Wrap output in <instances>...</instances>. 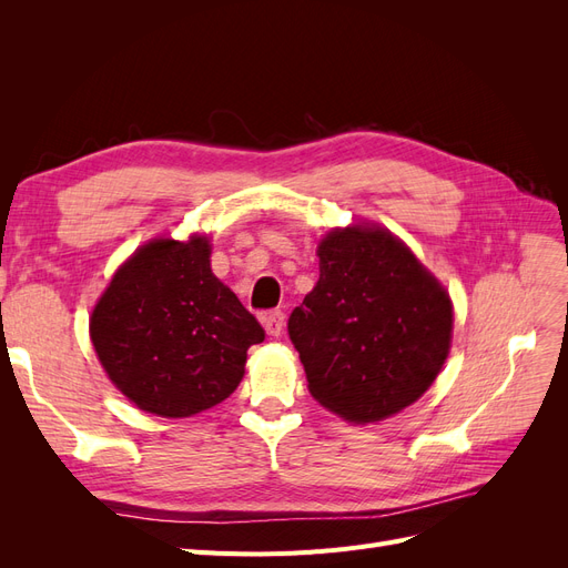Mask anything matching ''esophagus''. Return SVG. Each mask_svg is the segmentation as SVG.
Masks as SVG:
<instances>
[{
    "instance_id": "34e87169",
    "label": "esophagus",
    "mask_w": 568,
    "mask_h": 568,
    "mask_svg": "<svg viewBox=\"0 0 568 568\" xmlns=\"http://www.w3.org/2000/svg\"><path fill=\"white\" fill-rule=\"evenodd\" d=\"M261 322H263V326H265L267 336H280L282 329H284V313H282V311L265 313V315L261 317Z\"/></svg>"
}]
</instances>
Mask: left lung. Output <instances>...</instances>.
<instances>
[{
  "label": "left lung",
  "instance_id": "8db88e82",
  "mask_svg": "<svg viewBox=\"0 0 568 568\" xmlns=\"http://www.w3.org/2000/svg\"><path fill=\"white\" fill-rule=\"evenodd\" d=\"M320 280L288 317L313 398L353 424L422 398L450 353L453 301L398 236L379 225L332 230Z\"/></svg>",
  "mask_w": 568,
  "mask_h": 568
}]
</instances>
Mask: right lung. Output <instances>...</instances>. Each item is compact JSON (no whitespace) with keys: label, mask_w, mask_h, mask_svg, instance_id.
Listing matches in <instances>:
<instances>
[{"label":"right lung","mask_w":568,"mask_h":568,"mask_svg":"<svg viewBox=\"0 0 568 568\" xmlns=\"http://www.w3.org/2000/svg\"><path fill=\"white\" fill-rule=\"evenodd\" d=\"M115 388L159 417H192L234 393L263 326L211 270L209 236L153 239L118 267L90 317Z\"/></svg>","instance_id":"obj_1"}]
</instances>
